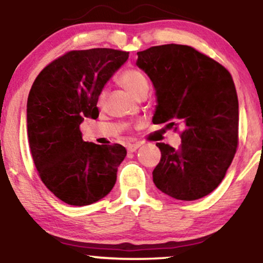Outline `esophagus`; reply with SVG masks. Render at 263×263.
Listing matches in <instances>:
<instances>
[{"label": "esophagus", "mask_w": 263, "mask_h": 263, "mask_svg": "<svg viewBox=\"0 0 263 263\" xmlns=\"http://www.w3.org/2000/svg\"><path fill=\"white\" fill-rule=\"evenodd\" d=\"M140 146H141V143H128L127 146H126V148H127L129 153H134L138 149V147Z\"/></svg>", "instance_id": "1"}]
</instances>
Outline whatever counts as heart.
Here are the masks:
<instances>
[{
  "label": "heart",
  "instance_id": "heart-1",
  "mask_svg": "<svg viewBox=\"0 0 263 263\" xmlns=\"http://www.w3.org/2000/svg\"><path fill=\"white\" fill-rule=\"evenodd\" d=\"M119 83L121 84L134 98L140 96L142 92H148L149 89L147 78L144 77V74L142 73V71L137 70V69H127V70L123 71V73L119 77ZM105 99H106V91L102 90V91L99 93L98 98L99 106H102V105H104Z\"/></svg>",
  "mask_w": 263,
  "mask_h": 263
}]
</instances>
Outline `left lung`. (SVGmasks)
Instances as JSON below:
<instances>
[{
	"label": "left lung",
	"instance_id": "8db88e82",
	"mask_svg": "<svg viewBox=\"0 0 263 263\" xmlns=\"http://www.w3.org/2000/svg\"><path fill=\"white\" fill-rule=\"evenodd\" d=\"M136 64L152 81L153 123L183 126L174 149L157 143L162 157L153 182L178 200H197L224 179L238 143V100L230 73L189 45L164 44L137 53Z\"/></svg>",
	"mask_w": 263,
	"mask_h": 263
}]
</instances>
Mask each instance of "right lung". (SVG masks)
<instances>
[{"label": "right lung", "mask_w": 263, "mask_h": 263, "mask_svg": "<svg viewBox=\"0 0 263 263\" xmlns=\"http://www.w3.org/2000/svg\"><path fill=\"white\" fill-rule=\"evenodd\" d=\"M128 52L71 50L39 73L27 101L29 148L42 182L60 200L84 206L106 197L125 159L121 144L83 141L84 117L98 119L99 93Z\"/></svg>", "instance_id": "obj_1"}]
</instances>
